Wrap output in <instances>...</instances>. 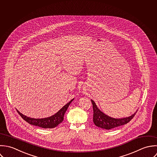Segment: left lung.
I'll return each mask as SVG.
<instances>
[{
  "label": "left lung",
  "mask_w": 157,
  "mask_h": 157,
  "mask_svg": "<svg viewBox=\"0 0 157 157\" xmlns=\"http://www.w3.org/2000/svg\"><path fill=\"white\" fill-rule=\"evenodd\" d=\"M94 109V123L95 125L104 129L109 130L128 123L135 116L136 112L128 117L123 118H113L102 112L96 105L94 101L91 99Z\"/></svg>",
  "instance_id": "1"
}]
</instances>
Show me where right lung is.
Listing matches in <instances>:
<instances>
[{
	"instance_id": "add662e5",
	"label": "right lung",
	"mask_w": 157,
	"mask_h": 157,
	"mask_svg": "<svg viewBox=\"0 0 157 157\" xmlns=\"http://www.w3.org/2000/svg\"><path fill=\"white\" fill-rule=\"evenodd\" d=\"M74 99H72L69 102L66 104L63 107H62L56 113L55 115L45 118H40V119H35V118H32L30 117H28L23 114H22L20 112H19L17 110L18 113L21 115V117L28 123L32 125L38 126L42 128H52L56 127L57 125H59L61 123L63 122V116L64 114L68 109L69 105L72 102V101Z\"/></svg>"
}]
</instances>
